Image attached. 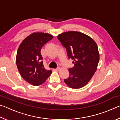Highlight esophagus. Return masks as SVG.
Listing matches in <instances>:
<instances>
[{
  "mask_svg": "<svg viewBox=\"0 0 120 120\" xmlns=\"http://www.w3.org/2000/svg\"><path fill=\"white\" fill-rule=\"evenodd\" d=\"M60 69V67H57L56 68L54 69V70H55V71H59Z\"/></svg>",
  "mask_w": 120,
  "mask_h": 120,
  "instance_id": "34e87169",
  "label": "esophagus"
}]
</instances>
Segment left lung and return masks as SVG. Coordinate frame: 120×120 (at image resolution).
<instances>
[{
	"instance_id": "left-lung-1",
	"label": "left lung",
	"mask_w": 120,
	"mask_h": 120,
	"mask_svg": "<svg viewBox=\"0 0 120 120\" xmlns=\"http://www.w3.org/2000/svg\"><path fill=\"white\" fill-rule=\"evenodd\" d=\"M58 38L75 65L69 69V77L64 82L72 88H82L97 70L99 60L97 44L89 36L78 32H64L58 35Z\"/></svg>"
}]
</instances>
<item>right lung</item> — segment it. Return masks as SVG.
Listing matches in <instances>:
<instances>
[{"label":"right lung","instance_id":"obj_1","mask_svg":"<svg viewBox=\"0 0 120 120\" xmlns=\"http://www.w3.org/2000/svg\"><path fill=\"white\" fill-rule=\"evenodd\" d=\"M52 38L48 33H34L23 41L17 50L18 70L24 79L33 86L43 84L52 73L44 68L41 50Z\"/></svg>","mask_w":120,"mask_h":120}]
</instances>
